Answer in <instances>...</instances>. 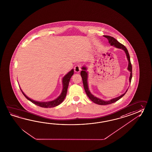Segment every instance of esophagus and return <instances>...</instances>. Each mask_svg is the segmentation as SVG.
Here are the masks:
<instances>
[{"mask_svg": "<svg viewBox=\"0 0 152 152\" xmlns=\"http://www.w3.org/2000/svg\"><path fill=\"white\" fill-rule=\"evenodd\" d=\"M74 70L76 72H79L81 70V66L80 64H77L75 66L74 68Z\"/></svg>", "mask_w": 152, "mask_h": 152, "instance_id": "34e87169", "label": "esophagus"}]
</instances>
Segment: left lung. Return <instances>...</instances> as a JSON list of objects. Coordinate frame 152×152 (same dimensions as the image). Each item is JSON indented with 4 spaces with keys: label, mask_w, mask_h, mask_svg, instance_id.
<instances>
[{
    "label": "left lung",
    "mask_w": 152,
    "mask_h": 152,
    "mask_svg": "<svg viewBox=\"0 0 152 152\" xmlns=\"http://www.w3.org/2000/svg\"><path fill=\"white\" fill-rule=\"evenodd\" d=\"M104 37L107 39V40H108V42L111 44V45H112V46H115V47H117L118 48H121V49H123L124 51H125V53H126V55L127 56V58H128V60L129 61L128 69L129 71H130V78H129V81L131 83L132 74V63H131V61H130V56H129V54L127 48L125 47L124 45H123V44H121L120 42H119L114 37H112L111 36H108V35H104ZM86 68L83 67L82 68V70L81 72V77H82V81H83V84L84 90H85V91H86V94L87 95V96L89 97V98L93 102H94V103L96 104L100 105H105L112 104L113 102H115L118 101V100H119L121 98H122L125 94L126 91H128V89H127V91L123 94L121 95L119 97L111 99V100H110L109 101H104V100H101V99H100L99 98H96V97L94 96V95L91 94V92L89 91L88 83H87L88 74H87V72H86Z\"/></svg>",
    "instance_id": "8db88e82"
}]
</instances>
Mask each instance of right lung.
Segmentation results:
<instances>
[{
	"mask_svg": "<svg viewBox=\"0 0 152 152\" xmlns=\"http://www.w3.org/2000/svg\"><path fill=\"white\" fill-rule=\"evenodd\" d=\"M74 75V70L72 69L71 71H70L68 74L66 75L63 78V89L62 92L60 95V96L54 100L53 101H49V102H38V101H34L31 100V99L27 97L26 95L24 94L23 92L21 90L22 93H23L24 96L27 98L28 100L31 101V102H33L34 104H35L37 106H39L41 107H44V108H51V107H54L55 106H57L58 105L61 104V103L63 101L64 99L66 96V95L67 93V91H68V86L69 82L70 80L71 76Z\"/></svg>",
	"mask_w": 152,
	"mask_h": 152,
	"instance_id": "add662e5",
	"label": "right lung"
}]
</instances>
